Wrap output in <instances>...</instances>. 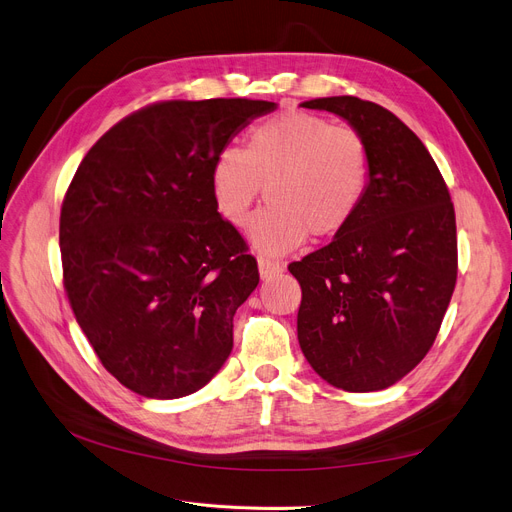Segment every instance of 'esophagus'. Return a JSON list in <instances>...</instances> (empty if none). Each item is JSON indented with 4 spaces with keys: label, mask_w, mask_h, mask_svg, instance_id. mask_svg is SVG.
<instances>
[{
    "label": "esophagus",
    "mask_w": 512,
    "mask_h": 512,
    "mask_svg": "<svg viewBox=\"0 0 512 512\" xmlns=\"http://www.w3.org/2000/svg\"><path fill=\"white\" fill-rule=\"evenodd\" d=\"M259 276L265 280V278H272V276H276V274H280L284 268L280 263H276V261H270V259H265V257H259Z\"/></svg>",
    "instance_id": "1"
}]
</instances>
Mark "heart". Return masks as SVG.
I'll list each match as a JSON object with an SVG mask.
<instances>
[{"mask_svg":"<svg viewBox=\"0 0 512 512\" xmlns=\"http://www.w3.org/2000/svg\"><path fill=\"white\" fill-rule=\"evenodd\" d=\"M370 182V152L358 131L291 110L255 125L247 148L224 146L211 167V192L228 224L244 228L265 188L251 228L255 249L284 255L309 238L343 232Z\"/></svg>","mask_w":512,"mask_h":512,"instance_id":"1","label":"heart"}]
</instances>
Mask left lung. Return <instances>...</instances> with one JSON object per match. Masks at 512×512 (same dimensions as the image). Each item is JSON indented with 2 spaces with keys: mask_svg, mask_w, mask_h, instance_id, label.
<instances>
[{
  "mask_svg": "<svg viewBox=\"0 0 512 512\" xmlns=\"http://www.w3.org/2000/svg\"><path fill=\"white\" fill-rule=\"evenodd\" d=\"M303 108L343 117L370 152V182L349 226L293 261L301 284L297 337L309 366L343 391H381L427 355L458 274L456 215L416 133L355 96Z\"/></svg>",
  "mask_w": 512,
  "mask_h": 512,
  "instance_id": "left-lung-1",
  "label": "left lung"
}]
</instances>
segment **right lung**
<instances>
[{
  "mask_svg": "<svg viewBox=\"0 0 512 512\" xmlns=\"http://www.w3.org/2000/svg\"><path fill=\"white\" fill-rule=\"evenodd\" d=\"M274 102L150 104L81 161L60 211L64 291L102 366L133 393L177 399L232 351V320L259 284L238 230L217 213V152Z\"/></svg>",
  "mask_w": 512,
  "mask_h": 512,
  "instance_id": "add662e5",
  "label": "right lung"
}]
</instances>
